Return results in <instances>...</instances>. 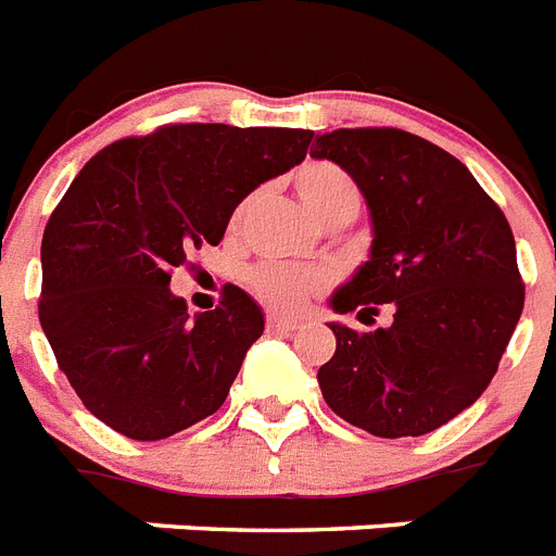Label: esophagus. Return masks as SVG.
<instances>
[{
    "instance_id": "1",
    "label": "esophagus",
    "mask_w": 556,
    "mask_h": 556,
    "mask_svg": "<svg viewBox=\"0 0 556 556\" xmlns=\"http://www.w3.org/2000/svg\"><path fill=\"white\" fill-rule=\"evenodd\" d=\"M299 327L301 321H295V318H281V315L275 313L266 315V330L269 332H287V336H290V332H295Z\"/></svg>"
}]
</instances>
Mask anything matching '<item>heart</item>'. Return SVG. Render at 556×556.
<instances>
[{
	"mask_svg": "<svg viewBox=\"0 0 556 556\" xmlns=\"http://www.w3.org/2000/svg\"><path fill=\"white\" fill-rule=\"evenodd\" d=\"M295 186L304 198L306 208L321 224H350L362 212V189L353 177L330 160H313L295 172ZM252 198H243L232 212V226H238L250 208ZM247 287L261 304L275 313H295L315 292L324 287V275L318 269L299 264H257L247 273Z\"/></svg>",
	"mask_w": 556,
	"mask_h": 556,
	"instance_id": "1",
	"label": "heart"
}]
</instances>
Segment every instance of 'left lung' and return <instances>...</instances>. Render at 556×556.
Instances as JSON below:
<instances>
[{
	"label": "left lung",
	"instance_id": "obj_1",
	"mask_svg": "<svg viewBox=\"0 0 556 556\" xmlns=\"http://www.w3.org/2000/svg\"><path fill=\"white\" fill-rule=\"evenodd\" d=\"M309 154L339 163L372 217L370 261L332 309H393L372 332L330 324L324 402L381 439L442 428L491 384L526 304L503 208L454 154L402 128H336Z\"/></svg>",
	"mask_w": 556,
	"mask_h": 556
}]
</instances>
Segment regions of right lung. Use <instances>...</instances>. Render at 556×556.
<instances>
[{"mask_svg":"<svg viewBox=\"0 0 556 556\" xmlns=\"http://www.w3.org/2000/svg\"><path fill=\"white\" fill-rule=\"evenodd\" d=\"M309 140L306 128L175 123L105 146L74 177L42 235L39 324L97 419L154 442L226 402L264 332L261 306L226 283L215 309L189 318L168 281Z\"/></svg>","mask_w":556,"mask_h":556,"instance_id":"add662e5","label":"right lung"}]
</instances>
